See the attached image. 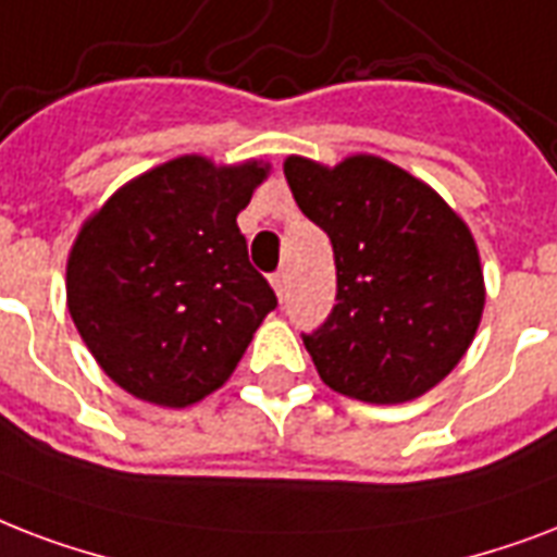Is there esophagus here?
<instances>
[{
  "instance_id": "obj_1",
  "label": "esophagus",
  "mask_w": 557,
  "mask_h": 557,
  "mask_svg": "<svg viewBox=\"0 0 557 557\" xmlns=\"http://www.w3.org/2000/svg\"><path fill=\"white\" fill-rule=\"evenodd\" d=\"M270 284H273L275 296L282 299V296H284V287H287V273H275L273 278H270Z\"/></svg>"
}]
</instances>
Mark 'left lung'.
<instances>
[{
	"mask_svg": "<svg viewBox=\"0 0 557 557\" xmlns=\"http://www.w3.org/2000/svg\"><path fill=\"white\" fill-rule=\"evenodd\" d=\"M284 176L327 232L337 264V305L301 337L319 377L366 404L421 398L471 348L485 308L468 223L430 185L372 153L334 168L287 157Z\"/></svg>",
	"mask_w": 557,
	"mask_h": 557,
	"instance_id": "left-lung-1",
	"label": "left lung"
}]
</instances>
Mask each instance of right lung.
I'll list each match as a JSON object with an SVG mask.
<instances>
[{
  "instance_id": "obj_1",
  "label": "right lung",
  "mask_w": 557,
  "mask_h": 557,
  "mask_svg": "<svg viewBox=\"0 0 557 557\" xmlns=\"http://www.w3.org/2000/svg\"><path fill=\"white\" fill-rule=\"evenodd\" d=\"M267 174L258 159L214 165L185 153L84 220L66 308L95 363L133 398L183 409L220 389L275 308L238 230Z\"/></svg>"
}]
</instances>
